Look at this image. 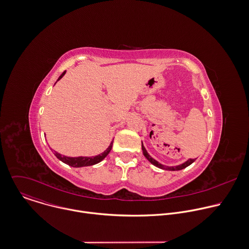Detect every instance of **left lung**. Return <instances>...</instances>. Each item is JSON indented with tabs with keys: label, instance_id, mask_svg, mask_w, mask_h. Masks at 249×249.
Returning a JSON list of instances; mask_svg holds the SVG:
<instances>
[{
	"label": "left lung",
	"instance_id": "1",
	"mask_svg": "<svg viewBox=\"0 0 249 249\" xmlns=\"http://www.w3.org/2000/svg\"><path fill=\"white\" fill-rule=\"evenodd\" d=\"M142 153H143L144 157H145V158H146V159H147V160H148L152 165H154L155 167H157V168H159V169L166 170V171H180V170H182V169H184V168H186V167L190 166V165L195 161V159H188L187 161H185L184 163H182V164H180V165L169 167V166L162 165V164H160L158 161H156L155 159H153V158L148 154V152L146 151V149H145V147L143 146L142 142Z\"/></svg>",
	"mask_w": 249,
	"mask_h": 249
}]
</instances>
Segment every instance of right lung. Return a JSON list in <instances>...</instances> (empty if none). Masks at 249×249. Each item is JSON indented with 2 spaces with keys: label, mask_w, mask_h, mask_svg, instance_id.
I'll return each instance as SVG.
<instances>
[{
  "label": "right lung",
  "mask_w": 249,
  "mask_h": 249,
  "mask_svg": "<svg viewBox=\"0 0 249 249\" xmlns=\"http://www.w3.org/2000/svg\"><path fill=\"white\" fill-rule=\"evenodd\" d=\"M66 73V71L58 77L57 81L60 80ZM112 144H113V141L110 142L109 146L101 154L96 155V156H91V157H86V156H79V157H68L65 155H62L60 153H58L57 151H54V155L63 163L73 167V168H81V167H87V166H93L95 164L100 163L102 160H104L107 155L110 152L111 148H112Z\"/></svg>",
  "instance_id": "add662e5"
}]
</instances>
